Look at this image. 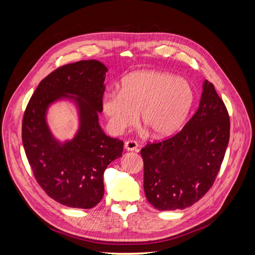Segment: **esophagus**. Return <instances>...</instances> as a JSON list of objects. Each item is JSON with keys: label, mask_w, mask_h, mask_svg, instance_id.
Listing matches in <instances>:
<instances>
[{"label": "esophagus", "mask_w": 255, "mask_h": 255, "mask_svg": "<svg viewBox=\"0 0 255 255\" xmlns=\"http://www.w3.org/2000/svg\"><path fill=\"white\" fill-rule=\"evenodd\" d=\"M125 148H126V150H128V151H137L138 144H137V142L134 141V140H128V141H127V142L125 143Z\"/></svg>", "instance_id": "1"}]
</instances>
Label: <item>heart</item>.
<instances>
[{
    "label": "heart",
    "mask_w": 255,
    "mask_h": 255,
    "mask_svg": "<svg viewBox=\"0 0 255 255\" xmlns=\"http://www.w3.org/2000/svg\"><path fill=\"white\" fill-rule=\"evenodd\" d=\"M192 102L194 90L187 80L141 70L127 75L120 91L105 94L102 110L115 134L135 126L140 114L143 127L154 138H167L182 128Z\"/></svg>",
    "instance_id": "obj_1"
}]
</instances>
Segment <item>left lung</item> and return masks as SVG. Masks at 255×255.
<instances>
[{"label":"left lung","mask_w":255,"mask_h":255,"mask_svg":"<svg viewBox=\"0 0 255 255\" xmlns=\"http://www.w3.org/2000/svg\"><path fill=\"white\" fill-rule=\"evenodd\" d=\"M229 139L227 107L205 80L198 110L181 132L140 151L148 201L158 211L184 210L198 202L213 186Z\"/></svg>","instance_id":"1"}]
</instances>
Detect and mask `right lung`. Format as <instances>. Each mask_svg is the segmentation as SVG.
I'll use <instances>...</instances> for the list:
<instances>
[{
  "label": "right lung",
  "mask_w": 255,
  "mask_h": 255,
  "mask_svg": "<svg viewBox=\"0 0 255 255\" xmlns=\"http://www.w3.org/2000/svg\"><path fill=\"white\" fill-rule=\"evenodd\" d=\"M106 72L96 59L57 68L38 85L23 116L22 142L35 179L49 197L69 207L87 210L101 201L105 169L122 156L123 141L99 125ZM63 98L78 107L80 128L71 141L59 143L48 128L46 112Z\"/></svg>",
  "instance_id": "right-lung-1"
}]
</instances>
